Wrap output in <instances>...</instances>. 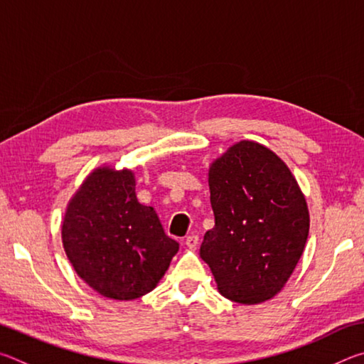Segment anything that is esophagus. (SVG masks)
I'll use <instances>...</instances> for the list:
<instances>
[{
  "instance_id": "1",
  "label": "esophagus",
  "mask_w": 364,
  "mask_h": 364,
  "mask_svg": "<svg viewBox=\"0 0 364 364\" xmlns=\"http://www.w3.org/2000/svg\"><path fill=\"white\" fill-rule=\"evenodd\" d=\"M184 244H186L189 249H196L197 244H199V236H197V234H189Z\"/></svg>"
}]
</instances>
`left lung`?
<instances>
[{
    "mask_svg": "<svg viewBox=\"0 0 364 364\" xmlns=\"http://www.w3.org/2000/svg\"><path fill=\"white\" fill-rule=\"evenodd\" d=\"M215 226L200 245L218 292L242 305L278 294L297 267L310 215L287 165L255 141H239L208 170Z\"/></svg>",
    "mask_w": 364,
    "mask_h": 364,
    "instance_id": "1",
    "label": "left lung"
}]
</instances>
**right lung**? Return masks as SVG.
Segmentation results:
<instances>
[{
  "label": "right lung",
  "mask_w": 364,
  "mask_h": 364,
  "mask_svg": "<svg viewBox=\"0 0 364 364\" xmlns=\"http://www.w3.org/2000/svg\"><path fill=\"white\" fill-rule=\"evenodd\" d=\"M132 170L101 167L72 197L63 244L73 269L107 299L133 300L151 292L180 249L156 210L139 204Z\"/></svg>",
  "instance_id": "1"
}]
</instances>
